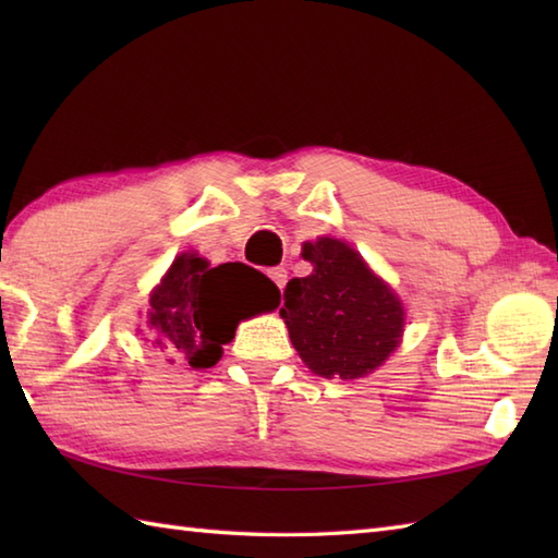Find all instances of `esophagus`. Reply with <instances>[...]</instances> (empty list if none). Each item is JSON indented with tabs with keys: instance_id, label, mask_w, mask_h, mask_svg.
<instances>
[{
	"instance_id": "obj_1",
	"label": "esophagus",
	"mask_w": 558,
	"mask_h": 558,
	"mask_svg": "<svg viewBox=\"0 0 558 558\" xmlns=\"http://www.w3.org/2000/svg\"><path fill=\"white\" fill-rule=\"evenodd\" d=\"M268 276H270V280L276 282V286H278L280 290L286 288V282H288V270H286V268H282V266L270 268V270H268Z\"/></svg>"
}]
</instances>
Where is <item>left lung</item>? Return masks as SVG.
<instances>
[{"label":"left lung","instance_id":"left-lung-1","mask_svg":"<svg viewBox=\"0 0 558 558\" xmlns=\"http://www.w3.org/2000/svg\"><path fill=\"white\" fill-rule=\"evenodd\" d=\"M314 272L286 288V318L294 350L318 376L360 378L384 364L402 336V306L362 256L340 240L306 242Z\"/></svg>","mask_w":558,"mask_h":558}]
</instances>
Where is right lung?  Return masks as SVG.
<instances>
[{
  "instance_id": "right-lung-1",
  "label": "right lung",
  "mask_w": 558,
  "mask_h": 558,
  "mask_svg": "<svg viewBox=\"0 0 558 558\" xmlns=\"http://www.w3.org/2000/svg\"><path fill=\"white\" fill-rule=\"evenodd\" d=\"M278 304L280 290L260 270L246 264L210 268L201 256L182 254L150 294L146 333L170 362L208 369L242 318L272 312Z\"/></svg>"
}]
</instances>
